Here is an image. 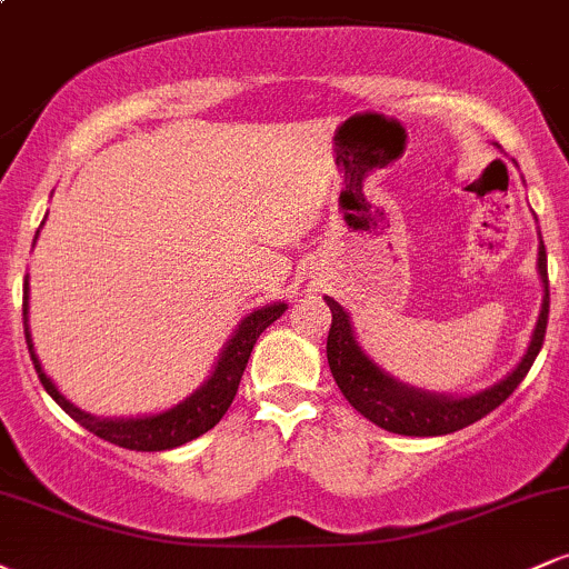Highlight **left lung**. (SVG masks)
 <instances>
[{
    "label": "left lung",
    "instance_id": "left-lung-1",
    "mask_svg": "<svg viewBox=\"0 0 569 569\" xmlns=\"http://www.w3.org/2000/svg\"><path fill=\"white\" fill-rule=\"evenodd\" d=\"M538 270L546 283V297L538 326H535L530 350H527V356L521 358L519 367H516L506 380L471 398L428 396L396 382L393 377L385 375L380 367H375L367 358V352L358 348L348 321V312L342 310V305L326 297V305H329L331 310V329L329 339H326V356H329V369L331 375H335L342 396L352 403V409H358L367 420L390 430V433L443 436L473 426L476 420H481L489 411L498 409L500 403L519 388V382L525 380L527 371H530L535 363V358H538L540 348H543L548 323V264L543 240H540L538 248Z\"/></svg>",
    "mask_w": 569,
    "mask_h": 569
}]
</instances>
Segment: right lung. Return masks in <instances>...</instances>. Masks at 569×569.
Here are the masks:
<instances>
[{"label": "right lung", "mask_w": 569, "mask_h": 569, "mask_svg": "<svg viewBox=\"0 0 569 569\" xmlns=\"http://www.w3.org/2000/svg\"><path fill=\"white\" fill-rule=\"evenodd\" d=\"M26 310H29V280L23 283V331H26V345H29L31 361L39 375V382L44 385L53 401L61 407L71 420H77L84 430L98 436V439L117 443V447L136 449V452H162V449L181 447V443L198 439V436L211 430L217 422L224 417V411L230 409L234 393H238L240 377H243L248 358H251L253 345L262 331L272 321H278L286 312V305H270L262 310L251 312L240 329L234 331L224 352H221L217 369H213L211 380H208L198 393H192L184 403L173 407L171 411H162L158 417H143V420H101V417L84 415L82 409H77L74 403L67 401L50 377L42 371V363L37 361L34 345L29 337V323H26Z\"/></svg>", "instance_id": "add662e5"}]
</instances>
